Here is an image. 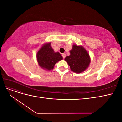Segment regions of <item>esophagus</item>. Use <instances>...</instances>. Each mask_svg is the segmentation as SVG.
Listing matches in <instances>:
<instances>
[{
    "label": "esophagus",
    "mask_w": 122,
    "mask_h": 122,
    "mask_svg": "<svg viewBox=\"0 0 122 122\" xmlns=\"http://www.w3.org/2000/svg\"><path fill=\"white\" fill-rule=\"evenodd\" d=\"M62 58H65L66 57V54L65 53H63V54H62Z\"/></svg>",
    "instance_id": "esophagus-1"
}]
</instances>
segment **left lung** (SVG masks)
<instances>
[{"instance_id": "1", "label": "left lung", "mask_w": 122, "mask_h": 122, "mask_svg": "<svg viewBox=\"0 0 122 122\" xmlns=\"http://www.w3.org/2000/svg\"><path fill=\"white\" fill-rule=\"evenodd\" d=\"M70 55L65 58L72 71L80 73L86 70L90 63L89 54L84 48L73 45Z\"/></svg>"}]
</instances>
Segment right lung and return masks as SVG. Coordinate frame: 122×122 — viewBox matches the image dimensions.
<instances>
[{
    "label": "right lung",
    "instance_id": "add662e5",
    "mask_svg": "<svg viewBox=\"0 0 122 122\" xmlns=\"http://www.w3.org/2000/svg\"><path fill=\"white\" fill-rule=\"evenodd\" d=\"M50 45V43L45 44L41 48L36 54L40 67L48 70L53 69L55 64L62 59L60 53L54 52Z\"/></svg>",
    "mask_w": 122,
    "mask_h": 122
}]
</instances>
